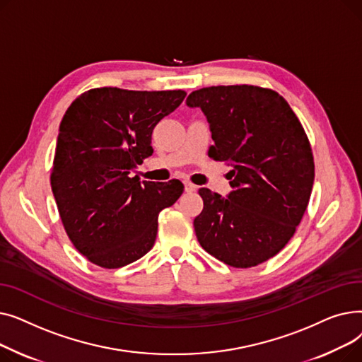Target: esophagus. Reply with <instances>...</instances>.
I'll return each instance as SVG.
<instances>
[{
  "label": "esophagus",
  "instance_id": "esophagus-1",
  "mask_svg": "<svg viewBox=\"0 0 362 362\" xmlns=\"http://www.w3.org/2000/svg\"><path fill=\"white\" fill-rule=\"evenodd\" d=\"M185 191L186 192H195L197 191V186L194 185V183H191V182H185Z\"/></svg>",
  "mask_w": 362,
  "mask_h": 362
}]
</instances>
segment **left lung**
Listing matches in <instances>:
<instances>
[{"label": "left lung", "instance_id": "left-lung-1", "mask_svg": "<svg viewBox=\"0 0 362 362\" xmlns=\"http://www.w3.org/2000/svg\"><path fill=\"white\" fill-rule=\"evenodd\" d=\"M186 105L205 114L211 157L232 165L227 198L199 189L198 242L227 265L254 267L284 248L307 210L314 183L308 138L286 100L272 89L202 88Z\"/></svg>", "mask_w": 362, "mask_h": 362}]
</instances>
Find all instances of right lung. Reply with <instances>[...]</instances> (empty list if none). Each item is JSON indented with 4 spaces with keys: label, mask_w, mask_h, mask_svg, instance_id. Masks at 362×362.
Listing matches in <instances>:
<instances>
[{
    "label": "right lung",
    "mask_w": 362,
    "mask_h": 362,
    "mask_svg": "<svg viewBox=\"0 0 362 362\" xmlns=\"http://www.w3.org/2000/svg\"><path fill=\"white\" fill-rule=\"evenodd\" d=\"M183 90L97 88L82 93L60 123L52 194L64 229L82 255L120 269L154 246L158 214L183 192L182 182L132 177L152 156V130L185 100Z\"/></svg>",
    "instance_id": "obj_1"
}]
</instances>
